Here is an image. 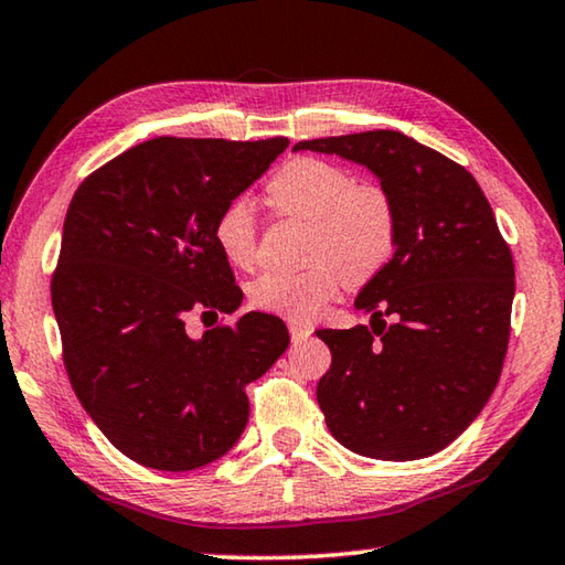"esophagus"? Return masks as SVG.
<instances>
[{
	"label": "esophagus",
	"instance_id": "esophagus-1",
	"mask_svg": "<svg viewBox=\"0 0 565 565\" xmlns=\"http://www.w3.org/2000/svg\"><path fill=\"white\" fill-rule=\"evenodd\" d=\"M289 333H291V341L299 343L303 339H309L313 329L309 327V323H299V321H289Z\"/></svg>",
	"mask_w": 565,
	"mask_h": 565
}]
</instances>
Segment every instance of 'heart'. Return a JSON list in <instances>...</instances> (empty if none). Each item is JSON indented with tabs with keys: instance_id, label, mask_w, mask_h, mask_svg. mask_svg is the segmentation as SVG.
<instances>
[{
	"instance_id": "b5f03b06",
	"label": "heart",
	"mask_w": 565,
	"mask_h": 565,
	"mask_svg": "<svg viewBox=\"0 0 565 565\" xmlns=\"http://www.w3.org/2000/svg\"><path fill=\"white\" fill-rule=\"evenodd\" d=\"M274 214L303 218L306 259L301 271H262L248 286L256 309L296 321L319 317L341 281L359 286L391 262L398 214L388 191L374 181H356L349 169L317 157H296L266 184ZM214 242L234 266L256 262V222L246 199L228 202L214 224Z\"/></svg>"
}]
</instances>
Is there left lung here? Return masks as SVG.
I'll return each mask as SVG.
<instances>
[{"instance_id": "obj_1", "label": "left lung", "mask_w": 565, "mask_h": 565, "mask_svg": "<svg viewBox=\"0 0 565 565\" xmlns=\"http://www.w3.org/2000/svg\"><path fill=\"white\" fill-rule=\"evenodd\" d=\"M294 149L369 167L398 214L394 259L356 296L371 321L317 331L331 349L317 386L329 431L381 461L441 451L481 414L509 349L515 271L489 199L461 164L401 131Z\"/></svg>"}]
</instances>
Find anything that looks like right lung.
Returning a JSON list of instances; mask_svg holds the SVG:
<instances>
[{
	"label": "right lung",
	"instance_id": "1",
	"mask_svg": "<svg viewBox=\"0 0 565 565\" xmlns=\"http://www.w3.org/2000/svg\"><path fill=\"white\" fill-rule=\"evenodd\" d=\"M286 147L284 137H157L74 191L52 276L64 369L131 461L191 471L224 456L248 420L246 386L289 347L286 323L259 311L199 341L184 327L191 311L242 303L214 224Z\"/></svg>",
	"mask_w": 565,
	"mask_h": 565
}]
</instances>
